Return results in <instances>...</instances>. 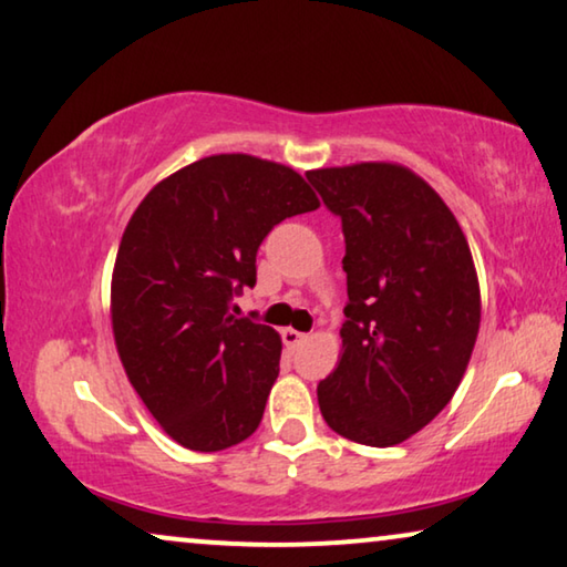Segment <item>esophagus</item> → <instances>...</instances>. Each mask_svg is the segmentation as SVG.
Returning a JSON list of instances; mask_svg holds the SVG:
<instances>
[{
    "mask_svg": "<svg viewBox=\"0 0 567 567\" xmlns=\"http://www.w3.org/2000/svg\"><path fill=\"white\" fill-rule=\"evenodd\" d=\"M281 340H284V344L289 350H297L299 344L307 340V334L303 332H297V330H291V327H286V330H281Z\"/></svg>",
    "mask_w": 567,
    "mask_h": 567,
    "instance_id": "34e87169",
    "label": "esophagus"
}]
</instances>
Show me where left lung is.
Instances as JSON below:
<instances>
[{"mask_svg":"<svg viewBox=\"0 0 567 567\" xmlns=\"http://www.w3.org/2000/svg\"><path fill=\"white\" fill-rule=\"evenodd\" d=\"M342 219L348 307L338 368L317 385L334 432L371 447L412 437L450 404L481 327V289L461 225L399 163L307 171Z\"/></svg>","mask_w":567,"mask_h":567,"instance_id":"obj_1","label":"left lung"}]
</instances>
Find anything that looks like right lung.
Wrapping results in <instances>:
<instances>
[{
    "mask_svg": "<svg viewBox=\"0 0 567 567\" xmlns=\"http://www.w3.org/2000/svg\"><path fill=\"white\" fill-rule=\"evenodd\" d=\"M317 207L293 168L223 153L163 178L130 217L112 270L114 344L178 445L217 453L258 430L281 338L233 315V299L256 286V252L274 225Z\"/></svg>",
    "mask_w": 567,
    "mask_h": 567,
    "instance_id": "obj_1",
    "label": "right lung"
}]
</instances>
